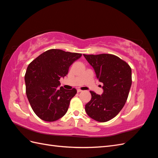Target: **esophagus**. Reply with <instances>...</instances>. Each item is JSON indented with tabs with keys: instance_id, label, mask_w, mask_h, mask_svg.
<instances>
[{
	"instance_id": "34e87169",
	"label": "esophagus",
	"mask_w": 158,
	"mask_h": 158,
	"mask_svg": "<svg viewBox=\"0 0 158 158\" xmlns=\"http://www.w3.org/2000/svg\"><path fill=\"white\" fill-rule=\"evenodd\" d=\"M77 92H82V90L80 89H77Z\"/></svg>"
}]
</instances>
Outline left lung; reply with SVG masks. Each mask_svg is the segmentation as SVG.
I'll list each match as a JSON object with an SVG mask.
<instances>
[{"instance_id": "8db88e82", "label": "left lung", "mask_w": 158, "mask_h": 158, "mask_svg": "<svg viewBox=\"0 0 158 158\" xmlns=\"http://www.w3.org/2000/svg\"><path fill=\"white\" fill-rule=\"evenodd\" d=\"M100 82V95L90 91L92 99L85 106L88 115L98 122H107L115 117L125 106L132 85V70L125 61L111 54L84 55Z\"/></svg>"}]
</instances>
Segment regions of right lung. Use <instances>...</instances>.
<instances>
[{
    "mask_svg": "<svg viewBox=\"0 0 158 158\" xmlns=\"http://www.w3.org/2000/svg\"><path fill=\"white\" fill-rule=\"evenodd\" d=\"M82 54L50 49L28 65L25 74L26 92L33 111L42 120L52 122L67 112L76 89L60 87L59 80L68 74L70 66Z\"/></svg>",
    "mask_w": 158,
    "mask_h": 158,
    "instance_id": "obj_1",
    "label": "right lung"
}]
</instances>
